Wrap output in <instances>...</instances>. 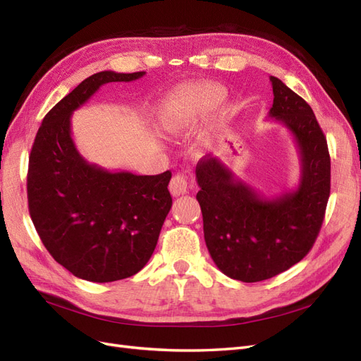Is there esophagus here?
<instances>
[{"label": "esophagus", "instance_id": "1", "mask_svg": "<svg viewBox=\"0 0 361 361\" xmlns=\"http://www.w3.org/2000/svg\"><path fill=\"white\" fill-rule=\"evenodd\" d=\"M191 186H192V179L190 176H186L185 173H178V175L171 178L169 188L173 195H182L188 191Z\"/></svg>", "mask_w": 361, "mask_h": 361}]
</instances>
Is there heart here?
Here are the masks:
<instances>
[{
  "mask_svg": "<svg viewBox=\"0 0 361 361\" xmlns=\"http://www.w3.org/2000/svg\"><path fill=\"white\" fill-rule=\"evenodd\" d=\"M222 97V91L214 85H198L188 91V100L192 104H209L218 102ZM171 121H169L170 123Z\"/></svg>",
  "mask_w": 361,
  "mask_h": 361,
  "instance_id": "b5f03b06",
  "label": "heart"
}]
</instances>
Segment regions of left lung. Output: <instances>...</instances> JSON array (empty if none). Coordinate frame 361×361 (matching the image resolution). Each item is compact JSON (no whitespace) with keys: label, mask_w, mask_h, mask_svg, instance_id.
Segmentation results:
<instances>
[{"label":"left lung","mask_w":361,"mask_h":361,"mask_svg":"<svg viewBox=\"0 0 361 361\" xmlns=\"http://www.w3.org/2000/svg\"><path fill=\"white\" fill-rule=\"evenodd\" d=\"M269 111L297 142L302 176L297 190L275 198L259 195L219 158L195 167L204 240L218 269L231 279L258 282L279 275L306 257L324 221L330 195V155L312 109L278 78L270 76Z\"/></svg>","instance_id":"left-lung-1"}]
</instances>
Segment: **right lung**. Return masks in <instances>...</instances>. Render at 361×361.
Listing matches in <instances>:
<instances>
[{
    "mask_svg": "<svg viewBox=\"0 0 361 361\" xmlns=\"http://www.w3.org/2000/svg\"><path fill=\"white\" fill-rule=\"evenodd\" d=\"M145 71H100L79 83L44 116L30 155L27 191L34 227L56 263L91 282L140 271L171 207L170 170L155 176L111 173L90 164L71 139V114L104 83Z\"/></svg>",
    "mask_w": 361,
    "mask_h": 361,
    "instance_id": "add662e5",
    "label": "right lung"
}]
</instances>
